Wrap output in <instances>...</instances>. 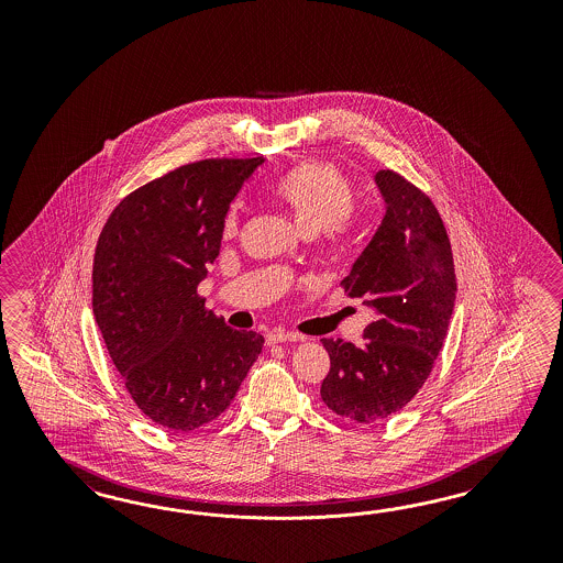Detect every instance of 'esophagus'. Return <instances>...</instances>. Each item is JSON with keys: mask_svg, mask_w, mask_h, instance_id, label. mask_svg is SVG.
Listing matches in <instances>:
<instances>
[{"mask_svg": "<svg viewBox=\"0 0 563 563\" xmlns=\"http://www.w3.org/2000/svg\"><path fill=\"white\" fill-rule=\"evenodd\" d=\"M303 341V336L299 334H292V332H285V330H274L266 334V342L268 344H276V342H299Z\"/></svg>", "mask_w": 563, "mask_h": 563, "instance_id": "obj_1", "label": "esophagus"}]
</instances>
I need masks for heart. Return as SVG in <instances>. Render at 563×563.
<instances>
[{
    "label": "heart",
    "instance_id": "b5f03b06",
    "mask_svg": "<svg viewBox=\"0 0 563 563\" xmlns=\"http://www.w3.org/2000/svg\"><path fill=\"white\" fill-rule=\"evenodd\" d=\"M273 191L295 214L307 235L325 231L332 238H341L351 231L353 186L334 165L318 161L295 165L274 184ZM238 224V206H231L222 217V233L233 235Z\"/></svg>",
    "mask_w": 563,
    "mask_h": 563
}]
</instances>
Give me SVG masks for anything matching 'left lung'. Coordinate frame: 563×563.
Masks as SVG:
<instances>
[{"label":"left lung","instance_id":"left-lung-1","mask_svg":"<svg viewBox=\"0 0 563 563\" xmlns=\"http://www.w3.org/2000/svg\"><path fill=\"white\" fill-rule=\"evenodd\" d=\"M375 184L386 214L341 283L349 297L374 309L375 320L361 346L322 339L330 355L322 400L357 423L388 419L421 390L456 301L452 247L438 208L394 170H377Z\"/></svg>","mask_w":563,"mask_h":563}]
</instances>
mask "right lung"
<instances>
[{"mask_svg":"<svg viewBox=\"0 0 563 563\" xmlns=\"http://www.w3.org/2000/svg\"><path fill=\"white\" fill-rule=\"evenodd\" d=\"M262 163H189L125 196L102 227L92 313L137 409L170 431L214 421L262 353V334L229 328L198 295L222 217Z\"/></svg>","mask_w":563,"mask_h":563,"instance_id":"1","label":"right lung"}]
</instances>
